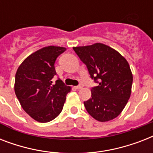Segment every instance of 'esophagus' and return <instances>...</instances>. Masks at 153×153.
Masks as SVG:
<instances>
[{
  "instance_id": "34e87169",
  "label": "esophagus",
  "mask_w": 153,
  "mask_h": 153,
  "mask_svg": "<svg viewBox=\"0 0 153 153\" xmlns=\"http://www.w3.org/2000/svg\"><path fill=\"white\" fill-rule=\"evenodd\" d=\"M82 86H81V85H79V86H74V88L76 89V90H79V89H81Z\"/></svg>"
}]
</instances>
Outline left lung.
I'll return each instance as SVG.
<instances>
[{"label": "left lung", "instance_id": "1", "mask_svg": "<svg viewBox=\"0 0 153 153\" xmlns=\"http://www.w3.org/2000/svg\"><path fill=\"white\" fill-rule=\"evenodd\" d=\"M86 65L97 86L91 87V98L84 102L86 111L97 121L115 118L131 94L133 74L126 59L114 49L102 44L73 48Z\"/></svg>", "mask_w": 153, "mask_h": 153}]
</instances>
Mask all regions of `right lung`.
<instances>
[{"label":"right lung","mask_w":153,"mask_h":153,"mask_svg":"<svg viewBox=\"0 0 153 153\" xmlns=\"http://www.w3.org/2000/svg\"><path fill=\"white\" fill-rule=\"evenodd\" d=\"M65 51L61 47L44 48L25 59L16 73V95L24 110L39 122L55 119L71 91L60 79L52 82L56 59Z\"/></svg>","instance_id":"add662e5"}]
</instances>
